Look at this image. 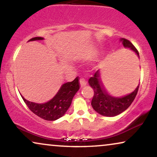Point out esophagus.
Masks as SVG:
<instances>
[{
    "mask_svg": "<svg viewBox=\"0 0 157 157\" xmlns=\"http://www.w3.org/2000/svg\"><path fill=\"white\" fill-rule=\"evenodd\" d=\"M87 84V81L84 78H81L80 79V85L81 87H83L85 86H86Z\"/></svg>",
    "mask_w": 157,
    "mask_h": 157,
    "instance_id": "34e87169",
    "label": "esophagus"
}]
</instances>
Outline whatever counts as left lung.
Instances as JSON below:
<instances>
[{"label": "left lung", "instance_id": "left-lung-1", "mask_svg": "<svg viewBox=\"0 0 157 157\" xmlns=\"http://www.w3.org/2000/svg\"><path fill=\"white\" fill-rule=\"evenodd\" d=\"M121 41L123 43L124 47L132 49L139 58L138 51L129 40L126 38H121ZM89 83L94 91V97L91 101L92 107L96 112L106 117H115L127 109L134 101L139 87V84L134 91L126 96L113 97L107 94L103 87L98 70L89 79Z\"/></svg>", "mask_w": 157, "mask_h": 157}]
</instances>
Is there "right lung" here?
Instances as JSON below:
<instances>
[{
    "mask_svg": "<svg viewBox=\"0 0 157 157\" xmlns=\"http://www.w3.org/2000/svg\"><path fill=\"white\" fill-rule=\"evenodd\" d=\"M44 38L35 37L29 41L43 40ZM78 76L71 82L62 85L54 97L45 104H36L25 99L21 96L29 109L36 116L47 121H54L63 117L71 104L72 99L80 88Z\"/></svg>",
    "mask_w": 157,
    "mask_h": 157,
    "instance_id": "right-lung-1",
    "label": "right lung"
}]
</instances>
